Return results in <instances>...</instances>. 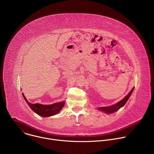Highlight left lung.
<instances>
[{
    "label": "left lung",
    "instance_id": "8db88e82",
    "mask_svg": "<svg viewBox=\"0 0 154 154\" xmlns=\"http://www.w3.org/2000/svg\"><path fill=\"white\" fill-rule=\"evenodd\" d=\"M134 88H133L132 90L130 91V92L122 100H121V101H119L117 103H116L115 105H113L112 106H109L100 107L98 109H100V110H102V111L104 112L105 113H114V112H116L117 110H118L119 108H121L122 106H124L125 104V103L128 100L129 97L130 96L131 94L132 93V92L134 91Z\"/></svg>",
    "mask_w": 154,
    "mask_h": 154
}]
</instances>
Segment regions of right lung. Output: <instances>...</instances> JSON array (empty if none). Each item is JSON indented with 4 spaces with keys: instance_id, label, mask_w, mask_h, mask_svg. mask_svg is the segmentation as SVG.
<instances>
[{
    "instance_id": "1",
    "label": "right lung",
    "mask_w": 154,
    "mask_h": 154,
    "mask_svg": "<svg viewBox=\"0 0 154 154\" xmlns=\"http://www.w3.org/2000/svg\"><path fill=\"white\" fill-rule=\"evenodd\" d=\"M23 96L25 100L27 103L28 105L31 108L32 110L38 115L42 117H49L57 114L61 110L64 105V102L63 101L51 105H42L40 103L33 104L30 103L27 100L23 93Z\"/></svg>"
}]
</instances>
